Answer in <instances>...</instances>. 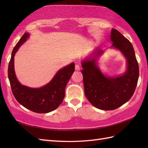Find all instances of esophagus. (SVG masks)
Here are the masks:
<instances>
[{
    "label": "esophagus",
    "instance_id": "esophagus-1",
    "mask_svg": "<svg viewBox=\"0 0 148 148\" xmlns=\"http://www.w3.org/2000/svg\"><path fill=\"white\" fill-rule=\"evenodd\" d=\"M75 69H76V71H80L81 69V67L79 64H76V66H75Z\"/></svg>",
    "mask_w": 148,
    "mask_h": 148
}]
</instances>
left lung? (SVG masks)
<instances>
[{
  "mask_svg": "<svg viewBox=\"0 0 148 148\" xmlns=\"http://www.w3.org/2000/svg\"><path fill=\"white\" fill-rule=\"evenodd\" d=\"M112 46L122 52L127 60V71L121 76L111 77L103 75L96 65V57L102 53L94 52V58L82 62L84 94L95 108L109 111L121 106L129 100L136 90L139 76V65L131 42L116 29L111 34Z\"/></svg>",
  "mask_w": 148,
  "mask_h": 148,
  "instance_id": "obj_1",
  "label": "left lung"
}]
</instances>
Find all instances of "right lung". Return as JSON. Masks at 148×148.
Here are the masks:
<instances>
[{"label": "right lung", "mask_w": 148, "mask_h": 148, "mask_svg": "<svg viewBox=\"0 0 148 148\" xmlns=\"http://www.w3.org/2000/svg\"><path fill=\"white\" fill-rule=\"evenodd\" d=\"M29 34L25 33L12 50L8 65V78L16 100L25 108L37 113L54 111L61 104L65 97V88L74 72V63L60 69L53 79L40 88H32L19 83L14 70V56Z\"/></svg>", "instance_id": "add662e5"}]
</instances>
